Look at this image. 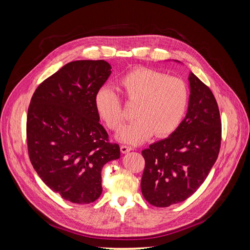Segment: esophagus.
I'll list each match as a JSON object with an SVG mask.
<instances>
[{
    "mask_svg": "<svg viewBox=\"0 0 250 250\" xmlns=\"http://www.w3.org/2000/svg\"><path fill=\"white\" fill-rule=\"evenodd\" d=\"M132 148L131 147H128V146H121V152H122L123 154L125 153H128L129 151H131Z\"/></svg>",
    "mask_w": 250,
    "mask_h": 250,
    "instance_id": "obj_1",
    "label": "esophagus"
}]
</instances>
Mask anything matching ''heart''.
Listing matches in <instances>:
<instances>
[{"instance_id":"1","label":"heart","mask_w":250,"mask_h":250,"mask_svg":"<svg viewBox=\"0 0 250 250\" xmlns=\"http://www.w3.org/2000/svg\"><path fill=\"white\" fill-rule=\"evenodd\" d=\"M127 99L138 103L134 109L137 120L117 132L118 141L140 145L151 135L168 137L181 123L188 101V89L184 80L147 67H138L120 79ZM94 105L98 116L110 129L122 124L124 115L119 95L108 85L97 89Z\"/></svg>"}]
</instances>
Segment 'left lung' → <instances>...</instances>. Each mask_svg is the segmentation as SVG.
Segmentation results:
<instances>
[{
	"mask_svg": "<svg viewBox=\"0 0 250 250\" xmlns=\"http://www.w3.org/2000/svg\"><path fill=\"white\" fill-rule=\"evenodd\" d=\"M188 80L190 96L185 119L168 138L142 151L146 163L142 194L157 208L183 202L197 191L220 149L221 120L215 97L192 72Z\"/></svg>",
	"mask_w": 250,
	"mask_h": 250,
	"instance_id": "obj_1",
	"label": "left lung"
}]
</instances>
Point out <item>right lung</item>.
<instances>
[{
  "label": "right lung",
  "instance_id": "obj_1",
  "mask_svg": "<svg viewBox=\"0 0 250 250\" xmlns=\"http://www.w3.org/2000/svg\"><path fill=\"white\" fill-rule=\"evenodd\" d=\"M111 74L105 60H76L42 82L27 116L30 161L42 180L67 201L94 202L103 166L120 158L99 123L94 96Z\"/></svg>",
  "mask_w": 250,
  "mask_h": 250
}]
</instances>
